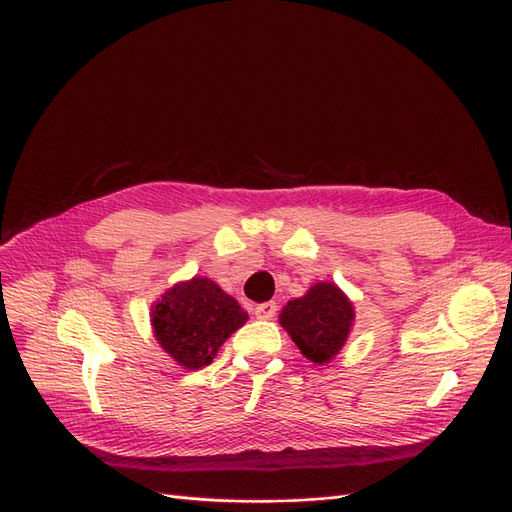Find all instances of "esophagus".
I'll list each match as a JSON object with an SVG mask.
<instances>
[{
    "instance_id": "34e87169",
    "label": "esophagus",
    "mask_w": 512,
    "mask_h": 512,
    "mask_svg": "<svg viewBox=\"0 0 512 512\" xmlns=\"http://www.w3.org/2000/svg\"><path fill=\"white\" fill-rule=\"evenodd\" d=\"M257 319H272L276 315V304L274 302H264V304H257L253 309Z\"/></svg>"
}]
</instances>
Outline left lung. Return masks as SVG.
<instances>
[{
    "instance_id": "1",
    "label": "left lung",
    "mask_w": 512,
    "mask_h": 512,
    "mask_svg": "<svg viewBox=\"0 0 512 512\" xmlns=\"http://www.w3.org/2000/svg\"><path fill=\"white\" fill-rule=\"evenodd\" d=\"M354 302L337 283L319 281L302 298L289 300L279 324L313 364H328L337 356L354 326Z\"/></svg>"
}]
</instances>
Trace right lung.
<instances>
[{"label": "right lung", "mask_w": 512, "mask_h": 512, "mask_svg": "<svg viewBox=\"0 0 512 512\" xmlns=\"http://www.w3.org/2000/svg\"><path fill=\"white\" fill-rule=\"evenodd\" d=\"M154 339L186 371L208 367L248 313L208 276L169 287L152 304Z\"/></svg>", "instance_id": "add662e5"}]
</instances>
